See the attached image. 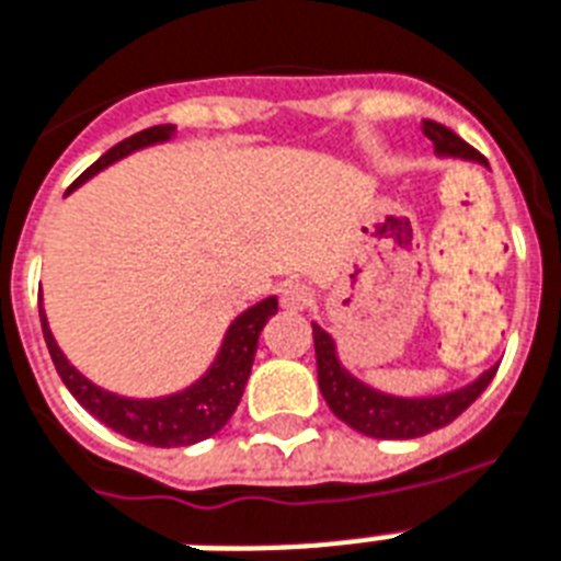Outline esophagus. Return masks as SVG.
Here are the masks:
<instances>
[{"label":"esophagus","instance_id":"esophagus-1","mask_svg":"<svg viewBox=\"0 0 561 561\" xmlns=\"http://www.w3.org/2000/svg\"><path fill=\"white\" fill-rule=\"evenodd\" d=\"M279 302L288 311H305L313 302V290L308 285H302V282H288V285H282Z\"/></svg>","mask_w":561,"mask_h":561}]
</instances>
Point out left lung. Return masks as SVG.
Returning <instances> with one entry per match:
<instances>
[{"instance_id":"obj_1","label":"left lung","mask_w":561,"mask_h":561,"mask_svg":"<svg viewBox=\"0 0 561 561\" xmlns=\"http://www.w3.org/2000/svg\"><path fill=\"white\" fill-rule=\"evenodd\" d=\"M423 135L435 144V152L440 158H463V161L484 163L481 152L461 140L453 129H446L435 121H423ZM313 348H317V377H320V391L328 409L348 423L352 430L363 432L368 438L383 440H407L421 438L426 432H435L446 423H453L472 400L493 383L495 368H486L484 375L472 380L463 389L435 394V398H394L386 391H377L348 371L336 357L334 336L325 328L313 322Z\"/></svg>"}]
</instances>
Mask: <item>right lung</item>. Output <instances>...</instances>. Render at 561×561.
I'll return each mask as SVG.
<instances>
[{"label":"right lung","instance_id":"right-lung-1","mask_svg":"<svg viewBox=\"0 0 561 561\" xmlns=\"http://www.w3.org/2000/svg\"><path fill=\"white\" fill-rule=\"evenodd\" d=\"M175 135V126L163 123V126H152L144 129L131 138L121 140L117 147L108 149L106 154H100L98 161L91 163L83 175L77 178L71 190L85 184L89 178L112 167L115 161L126 158V154L138 152V149L154 147L163 144ZM68 190V193H71ZM279 311L276 296H267L262 302L250 305L248 311H241L230 328H227L221 348H218L213 366L204 371L193 386L167 394V398H123L115 391H106L94 386L85 375H80L68 357L59 352L57 340H54L48 320H45L43 299H39V322H43V336L48 345V354L54 359L57 375L62 377L66 389L77 398V403L89 414H94L100 423H106L108 430L121 432L123 438L138 440V444L149 446H190L198 440L216 435L230 417H233L236 407H239L241 391L248 386L250 368H253V357L259 348V334L265 322L273 313Z\"/></svg>","mask_w":561,"mask_h":561}]
</instances>
